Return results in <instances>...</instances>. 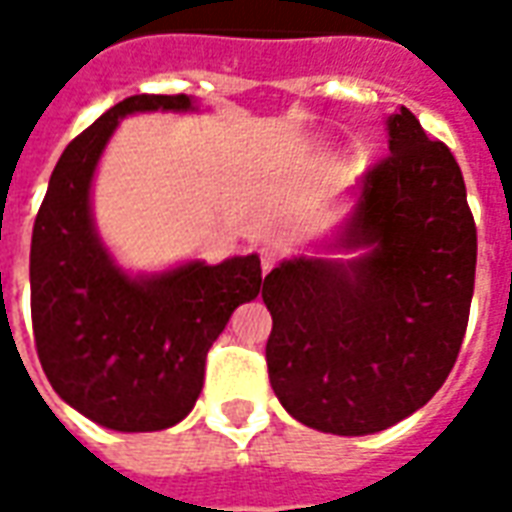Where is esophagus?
I'll use <instances>...</instances> for the list:
<instances>
[{
    "instance_id": "1",
    "label": "esophagus",
    "mask_w": 512,
    "mask_h": 512,
    "mask_svg": "<svg viewBox=\"0 0 512 512\" xmlns=\"http://www.w3.org/2000/svg\"><path fill=\"white\" fill-rule=\"evenodd\" d=\"M274 266H277V252H274L271 246L260 249V268H263V274H268Z\"/></svg>"
}]
</instances>
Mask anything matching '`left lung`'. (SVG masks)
I'll return each mask as SVG.
<instances>
[{"mask_svg": "<svg viewBox=\"0 0 512 512\" xmlns=\"http://www.w3.org/2000/svg\"><path fill=\"white\" fill-rule=\"evenodd\" d=\"M340 246L367 252L285 260L263 282L268 378L301 425L367 436L439 392L474 293L477 227L461 167L406 106L389 117V156L362 175Z\"/></svg>", "mask_w": 512, "mask_h": 512, "instance_id": "left-lung-1", "label": "left lung"}]
</instances>
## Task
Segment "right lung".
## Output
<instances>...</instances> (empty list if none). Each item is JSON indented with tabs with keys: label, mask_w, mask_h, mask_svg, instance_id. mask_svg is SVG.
Listing matches in <instances>:
<instances>
[{
	"label": "right lung",
	"mask_w": 512,
	"mask_h": 512,
	"mask_svg": "<svg viewBox=\"0 0 512 512\" xmlns=\"http://www.w3.org/2000/svg\"><path fill=\"white\" fill-rule=\"evenodd\" d=\"M189 112V95H131L65 147L32 227V332L43 373L79 414L123 433L172 428L202 392L205 356L238 304L266 282L260 257L191 260L134 279L90 216V183L117 120Z\"/></svg>",
	"instance_id": "1"
}]
</instances>
